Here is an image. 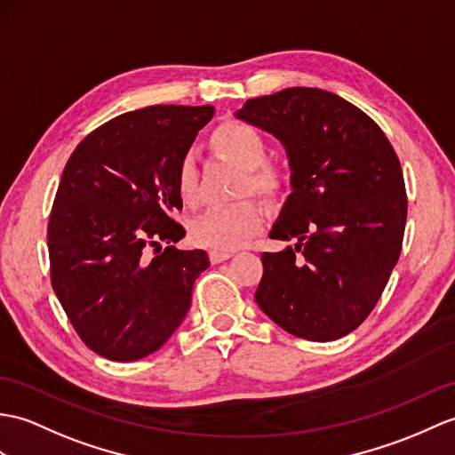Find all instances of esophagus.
<instances>
[{"instance_id":"1","label":"esophagus","mask_w":455,"mask_h":455,"mask_svg":"<svg viewBox=\"0 0 455 455\" xmlns=\"http://www.w3.org/2000/svg\"><path fill=\"white\" fill-rule=\"evenodd\" d=\"M232 258V251L230 250H209V259L211 263H220Z\"/></svg>"}]
</instances>
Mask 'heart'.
Segmentation results:
<instances>
[{"label":"heart","mask_w":455,"mask_h":455,"mask_svg":"<svg viewBox=\"0 0 455 455\" xmlns=\"http://www.w3.org/2000/svg\"><path fill=\"white\" fill-rule=\"evenodd\" d=\"M217 149L244 168L240 194H258L275 199L287 186V172L275 163L267 161L269 143L258 128L246 122H225L211 135ZM176 192L182 202L194 204L197 199V163L194 153H184L176 166ZM261 207L253 199H240L235 204L215 205L199 213L189 235L199 246L213 250H235L256 232L261 225Z\"/></svg>","instance_id":"b5f03b06"}]
</instances>
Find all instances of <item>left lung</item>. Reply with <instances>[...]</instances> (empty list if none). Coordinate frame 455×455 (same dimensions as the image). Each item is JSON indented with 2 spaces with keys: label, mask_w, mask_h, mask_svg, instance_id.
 I'll return each mask as SVG.
<instances>
[{
  "label": "left lung",
  "mask_w": 455,
  "mask_h": 455,
  "mask_svg": "<svg viewBox=\"0 0 455 455\" xmlns=\"http://www.w3.org/2000/svg\"><path fill=\"white\" fill-rule=\"evenodd\" d=\"M235 116L275 135L291 163L292 192L269 238L294 246L261 253L256 302L302 339H339L372 312L403 244L394 147L371 116L322 89L250 99Z\"/></svg>",
  "instance_id": "obj_1"
}]
</instances>
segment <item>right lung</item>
Here are the masks:
<instances>
[{
    "label": "right lung",
    "instance_id": "right-lung-1",
    "mask_svg": "<svg viewBox=\"0 0 455 455\" xmlns=\"http://www.w3.org/2000/svg\"><path fill=\"white\" fill-rule=\"evenodd\" d=\"M213 107L156 104L116 116L71 153L48 220L50 277L91 351L130 363L161 348L209 267L204 250H176L184 227L176 166ZM157 246L151 259L148 248Z\"/></svg>",
    "mask_w": 455,
    "mask_h": 455
}]
</instances>
